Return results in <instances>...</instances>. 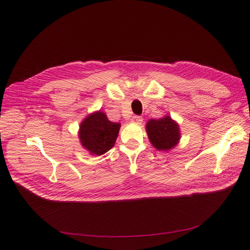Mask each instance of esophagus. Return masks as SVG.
<instances>
[{
	"label": "esophagus",
	"instance_id": "1",
	"mask_svg": "<svg viewBox=\"0 0 250 250\" xmlns=\"http://www.w3.org/2000/svg\"><path fill=\"white\" fill-rule=\"evenodd\" d=\"M131 122L134 123V124H142L143 119H142V117H140V116H133V117L131 118Z\"/></svg>",
	"mask_w": 250,
	"mask_h": 250
}]
</instances>
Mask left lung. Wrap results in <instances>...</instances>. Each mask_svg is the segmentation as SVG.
I'll list each match as a JSON object with an SVG mask.
<instances>
[{
    "instance_id": "1",
    "label": "left lung",
    "mask_w": 250,
    "mask_h": 250,
    "mask_svg": "<svg viewBox=\"0 0 250 250\" xmlns=\"http://www.w3.org/2000/svg\"><path fill=\"white\" fill-rule=\"evenodd\" d=\"M146 131L152 146L161 151H169L175 147L180 140L179 126L171 117L150 119L146 125Z\"/></svg>"
}]
</instances>
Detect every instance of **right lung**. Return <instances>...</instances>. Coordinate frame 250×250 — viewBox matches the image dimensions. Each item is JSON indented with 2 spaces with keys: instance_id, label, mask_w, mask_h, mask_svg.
I'll return each mask as SVG.
<instances>
[{
  "instance_id": "1",
  "label": "right lung",
  "mask_w": 250,
  "mask_h": 250,
  "mask_svg": "<svg viewBox=\"0 0 250 250\" xmlns=\"http://www.w3.org/2000/svg\"><path fill=\"white\" fill-rule=\"evenodd\" d=\"M121 124L109 121L102 111L90 113L79 127L81 145L90 154L102 155L115 146Z\"/></svg>"
}]
</instances>
